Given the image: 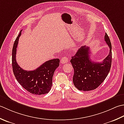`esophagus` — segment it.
I'll return each mask as SVG.
<instances>
[{
	"instance_id": "34e87169",
	"label": "esophagus",
	"mask_w": 124,
	"mask_h": 124,
	"mask_svg": "<svg viewBox=\"0 0 124 124\" xmlns=\"http://www.w3.org/2000/svg\"><path fill=\"white\" fill-rule=\"evenodd\" d=\"M68 61H69V59L66 57H63L60 60V62H61V64H65V63L68 62Z\"/></svg>"
}]
</instances>
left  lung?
Wrapping results in <instances>:
<instances>
[{
    "label": "left lung",
    "mask_w": 124,
    "mask_h": 124,
    "mask_svg": "<svg viewBox=\"0 0 124 124\" xmlns=\"http://www.w3.org/2000/svg\"><path fill=\"white\" fill-rule=\"evenodd\" d=\"M105 41L110 48L109 54L101 62H96L90 59L89 47L82 46L74 56L70 62L74 69L73 81L75 87L82 91L94 90L107 78L110 72L112 62V46L107 33Z\"/></svg>",
    "instance_id": "left-lung-1"
}]
</instances>
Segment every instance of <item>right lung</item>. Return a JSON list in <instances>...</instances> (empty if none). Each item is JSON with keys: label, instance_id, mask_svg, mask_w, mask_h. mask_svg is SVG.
Returning <instances> with one entry per match:
<instances>
[{"label": "right lung", "instance_id": "1", "mask_svg": "<svg viewBox=\"0 0 124 124\" xmlns=\"http://www.w3.org/2000/svg\"><path fill=\"white\" fill-rule=\"evenodd\" d=\"M22 30L14 42L12 49V68L15 77L22 87L34 95H43L49 93L52 87V77L59 66V59L49 60L34 70H24L16 60V47Z\"/></svg>", "mask_w": 124, "mask_h": 124}]
</instances>
